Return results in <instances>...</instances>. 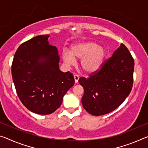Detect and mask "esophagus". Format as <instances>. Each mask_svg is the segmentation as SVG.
Returning a JSON list of instances; mask_svg holds the SVG:
<instances>
[{
    "label": "esophagus",
    "instance_id": "1",
    "mask_svg": "<svg viewBox=\"0 0 148 148\" xmlns=\"http://www.w3.org/2000/svg\"><path fill=\"white\" fill-rule=\"evenodd\" d=\"M74 81H75V83H77V82H78L79 78V77L78 75H77V74H74Z\"/></svg>",
    "mask_w": 148,
    "mask_h": 148
}]
</instances>
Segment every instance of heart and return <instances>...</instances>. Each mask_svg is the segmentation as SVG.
<instances>
[{
  "mask_svg": "<svg viewBox=\"0 0 148 148\" xmlns=\"http://www.w3.org/2000/svg\"><path fill=\"white\" fill-rule=\"evenodd\" d=\"M106 54V50L96 42L87 41L72 44L70 51L62 50V58L69 66L76 63V59H82V70L87 74H93L101 68Z\"/></svg>",
  "mask_w": 148,
  "mask_h": 148,
  "instance_id": "obj_1",
  "label": "heart"
}]
</instances>
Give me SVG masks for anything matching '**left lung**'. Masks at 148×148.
I'll use <instances>...</instances> for the list:
<instances>
[{
  "label": "left lung",
  "instance_id": "obj_1",
  "mask_svg": "<svg viewBox=\"0 0 148 148\" xmlns=\"http://www.w3.org/2000/svg\"><path fill=\"white\" fill-rule=\"evenodd\" d=\"M134 62L129 49L121 44L101 69L89 78L82 77L84 108L92 116H102L121 105L132 89Z\"/></svg>",
  "mask_w": 148,
  "mask_h": 148
}]
</instances>
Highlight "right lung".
Returning <instances> with one entry per match:
<instances>
[{
	"mask_svg": "<svg viewBox=\"0 0 148 148\" xmlns=\"http://www.w3.org/2000/svg\"><path fill=\"white\" fill-rule=\"evenodd\" d=\"M49 34L21 44L14 55L12 79L20 101L33 113L47 115L61 106L64 95L74 86L70 72L59 69L60 57Z\"/></svg>",
	"mask_w": 148,
	"mask_h": 148,
	"instance_id": "add662e5",
	"label": "right lung"
}]
</instances>
